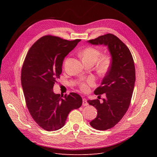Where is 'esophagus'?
Wrapping results in <instances>:
<instances>
[{
	"label": "esophagus",
	"instance_id": "esophagus-1",
	"mask_svg": "<svg viewBox=\"0 0 157 157\" xmlns=\"http://www.w3.org/2000/svg\"><path fill=\"white\" fill-rule=\"evenodd\" d=\"M88 105V103L87 102L86 99V98H83V105L86 106V105Z\"/></svg>",
	"mask_w": 157,
	"mask_h": 157
}]
</instances>
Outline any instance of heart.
<instances>
[{
	"mask_svg": "<svg viewBox=\"0 0 157 157\" xmlns=\"http://www.w3.org/2000/svg\"><path fill=\"white\" fill-rule=\"evenodd\" d=\"M81 59L83 62H95L101 55V52L94 47H87L80 53ZM111 58L109 55H104L99 59L98 63V70L101 73H105L110 67ZM94 85V81L92 78H88L85 81L79 84L81 91L86 92L89 90V87Z\"/></svg>",
	"mask_w": 157,
	"mask_h": 157,
	"instance_id": "b5f03b06",
	"label": "heart"
}]
</instances>
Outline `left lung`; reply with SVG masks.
I'll list each match as a JSON object with an SVG mask.
<instances>
[{
    "instance_id": "obj_1",
    "label": "left lung",
    "mask_w": 157,
    "mask_h": 157,
    "mask_svg": "<svg viewBox=\"0 0 157 157\" xmlns=\"http://www.w3.org/2000/svg\"><path fill=\"white\" fill-rule=\"evenodd\" d=\"M88 43L108 46L112 57L101 85L94 91L98 99L103 93L106 98L103 103L98 98L88 101L97 110V116L90 123V125L98 130H105L116 125L129 108L136 81L134 62L128 47L114 34L101 36Z\"/></svg>"
}]
</instances>
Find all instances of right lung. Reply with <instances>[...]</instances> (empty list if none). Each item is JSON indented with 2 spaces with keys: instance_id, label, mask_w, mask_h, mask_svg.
Segmentation results:
<instances>
[{
  "instance_id": "obj_1",
  "label": "right lung",
  "mask_w": 157,
  "mask_h": 157,
  "mask_svg": "<svg viewBox=\"0 0 157 157\" xmlns=\"http://www.w3.org/2000/svg\"><path fill=\"white\" fill-rule=\"evenodd\" d=\"M80 40L44 36L30 47L23 62L21 82L26 105L32 118L45 130L61 128L70 111L82 105L78 94L62 96L53 90L60 77L63 59Z\"/></svg>"
}]
</instances>
